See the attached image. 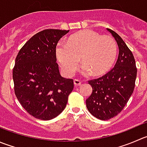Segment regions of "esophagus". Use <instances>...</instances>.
Wrapping results in <instances>:
<instances>
[{"mask_svg": "<svg viewBox=\"0 0 147 147\" xmlns=\"http://www.w3.org/2000/svg\"><path fill=\"white\" fill-rule=\"evenodd\" d=\"M74 85L75 86H79L81 85V81L78 79H75L74 80Z\"/></svg>", "mask_w": 147, "mask_h": 147, "instance_id": "esophagus-1", "label": "esophagus"}]
</instances>
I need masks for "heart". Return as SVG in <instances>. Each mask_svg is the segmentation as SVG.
I'll return each instance as SVG.
<instances>
[{"label":"heart","mask_w":147,"mask_h":147,"mask_svg":"<svg viewBox=\"0 0 147 147\" xmlns=\"http://www.w3.org/2000/svg\"><path fill=\"white\" fill-rule=\"evenodd\" d=\"M117 45L108 35L101 36L92 30H85L69 36L67 43L59 42L55 49L57 59L64 75L71 77L79 65L80 58L85 74L90 72L100 75L114 64Z\"/></svg>","instance_id":"1"}]
</instances>
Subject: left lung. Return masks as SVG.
Wrapping results in <instances>:
<instances>
[{"instance_id":"1","label":"left lung","mask_w":147,"mask_h":147,"mask_svg":"<svg viewBox=\"0 0 147 147\" xmlns=\"http://www.w3.org/2000/svg\"><path fill=\"white\" fill-rule=\"evenodd\" d=\"M107 29L117 42L119 57L109 72L100 78L88 80L92 92L86 100L90 113L100 120L111 119L121 112L133 93L137 74L131 51L119 34Z\"/></svg>"}]
</instances>
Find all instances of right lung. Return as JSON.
<instances>
[{
	"label": "right lung",
	"mask_w": 147,
	"mask_h": 147,
	"mask_svg": "<svg viewBox=\"0 0 147 147\" xmlns=\"http://www.w3.org/2000/svg\"><path fill=\"white\" fill-rule=\"evenodd\" d=\"M69 30L45 29L27 41L13 69L14 92L23 108L34 118L47 121L60 114L74 88L72 79L59 75L55 49Z\"/></svg>",
	"instance_id": "right-lung-1"
}]
</instances>
